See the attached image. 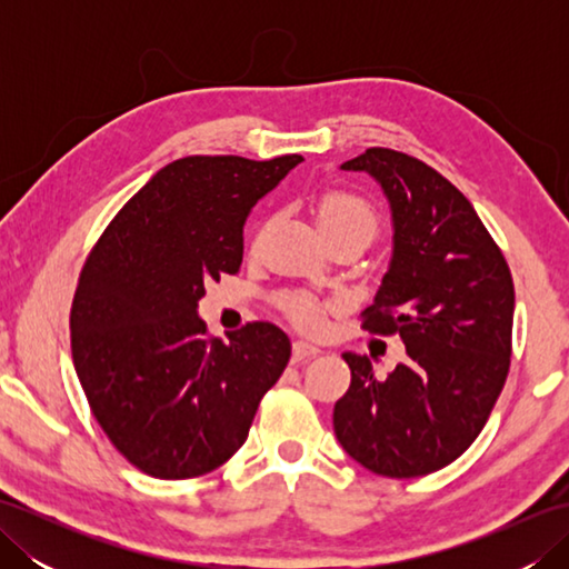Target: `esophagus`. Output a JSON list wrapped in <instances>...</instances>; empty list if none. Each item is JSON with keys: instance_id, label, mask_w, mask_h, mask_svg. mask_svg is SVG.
Segmentation results:
<instances>
[{"instance_id": "obj_1", "label": "esophagus", "mask_w": 569, "mask_h": 569, "mask_svg": "<svg viewBox=\"0 0 569 569\" xmlns=\"http://www.w3.org/2000/svg\"><path fill=\"white\" fill-rule=\"evenodd\" d=\"M316 355H320V349L316 345H308L303 340L293 342V361H306V359L316 357Z\"/></svg>"}]
</instances>
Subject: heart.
I'll return each instance as SVG.
<instances>
[{
    "label": "heart",
    "mask_w": 569,
    "mask_h": 569,
    "mask_svg": "<svg viewBox=\"0 0 569 569\" xmlns=\"http://www.w3.org/2000/svg\"><path fill=\"white\" fill-rule=\"evenodd\" d=\"M318 222L328 237L355 234L369 244L379 234L381 214L365 192L352 188H330L318 200ZM276 306L300 330H318L322 325V303L306 291L278 293Z\"/></svg>",
    "instance_id": "obj_1"
}]
</instances>
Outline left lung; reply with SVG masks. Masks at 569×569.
Segmentation results:
<instances>
[{
	"instance_id": "1",
	"label": "left lung",
	"mask_w": 569,
	"mask_h": 569,
	"mask_svg": "<svg viewBox=\"0 0 569 569\" xmlns=\"http://www.w3.org/2000/svg\"><path fill=\"white\" fill-rule=\"evenodd\" d=\"M342 168L391 202L393 259L361 328L398 335L408 359L377 379L367 357L342 355L352 383L335 435L373 475L426 477L477 440L509 377L511 269L471 202L416 156L373 147Z\"/></svg>"
}]
</instances>
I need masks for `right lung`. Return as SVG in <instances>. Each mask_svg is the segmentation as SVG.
<instances>
[{
	"mask_svg": "<svg viewBox=\"0 0 569 569\" xmlns=\"http://www.w3.org/2000/svg\"><path fill=\"white\" fill-rule=\"evenodd\" d=\"M303 156H186L163 166L94 241L70 308V347L94 420L129 465L196 479L244 445L291 359L273 322L217 340L204 283L239 273L241 227Z\"/></svg>",
	"mask_w": 569,
	"mask_h": 569,
	"instance_id": "1",
	"label": "right lung"
}]
</instances>
